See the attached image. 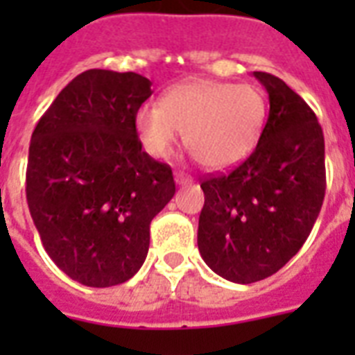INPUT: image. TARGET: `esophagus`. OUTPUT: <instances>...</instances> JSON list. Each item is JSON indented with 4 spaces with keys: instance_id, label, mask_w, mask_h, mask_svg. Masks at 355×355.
I'll return each instance as SVG.
<instances>
[{
    "instance_id": "obj_1",
    "label": "esophagus",
    "mask_w": 355,
    "mask_h": 355,
    "mask_svg": "<svg viewBox=\"0 0 355 355\" xmlns=\"http://www.w3.org/2000/svg\"><path fill=\"white\" fill-rule=\"evenodd\" d=\"M175 182L178 184V186H186V184H191L193 182V177H189V175H186V173H175Z\"/></svg>"
}]
</instances>
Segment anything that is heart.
I'll list each match as a JSON object with an SVG mask.
<instances>
[{
  "mask_svg": "<svg viewBox=\"0 0 355 355\" xmlns=\"http://www.w3.org/2000/svg\"><path fill=\"white\" fill-rule=\"evenodd\" d=\"M267 123V99L256 85L195 80L173 86L162 103L136 110V132L150 156L164 160L186 132V145L210 169L245 160Z\"/></svg>",
  "mask_w": 355,
  "mask_h": 355,
  "instance_id": "heart-1",
  "label": "heart"
}]
</instances>
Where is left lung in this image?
Masks as SVG:
<instances>
[{
    "mask_svg": "<svg viewBox=\"0 0 355 355\" xmlns=\"http://www.w3.org/2000/svg\"><path fill=\"white\" fill-rule=\"evenodd\" d=\"M254 77L270 105L256 149L232 171L200 182V256L236 284L275 275L300 250L326 191L324 134L315 112L275 75Z\"/></svg>",
    "mask_w": 355,
    "mask_h": 355,
    "instance_id": "1",
    "label": "left lung"
}]
</instances>
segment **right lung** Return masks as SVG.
<instances>
[{"label": "right lung", "instance_id": "add662e5", "mask_svg": "<svg viewBox=\"0 0 355 355\" xmlns=\"http://www.w3.org/2000/svg\"><path fill=\"white\" fill-rule=\"evenodd\" d=\"M141 75L88 69L36 123L25 193L49 258L88 287L118 286L144 265L150 221L173 199L171 167L141 150Z\"/></svg>", "mask_w": 355, "mask_h": 355}]
</instances>
